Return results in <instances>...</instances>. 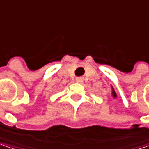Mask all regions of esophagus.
Segmentation results:
<instances>
[{"label":"esophagus","instance_id":"esophagus-1","mask_svg":"<svg viewBox=\"0 0 149 149\" xmlns=\"http://www.w3.org/2000/svg\"><path fill=\"white\" fill-rule=\"evenodd\" d=\"M75 80H76V82H78V83H81V82L83 81V78H82V77H77V78L75 79Z\"/></svg>","mask_w":149,"mask_h":149}]
</instances>
